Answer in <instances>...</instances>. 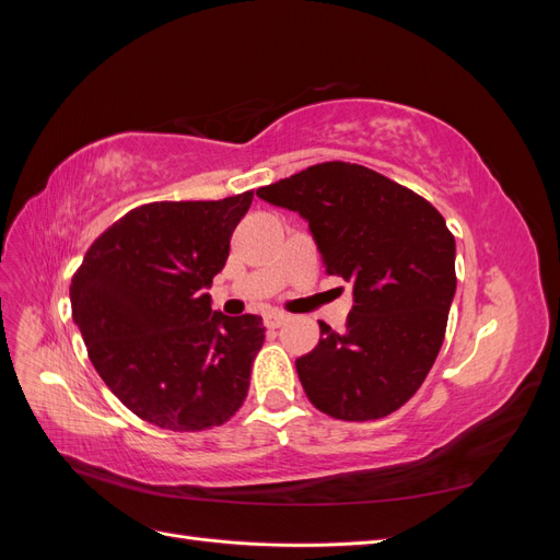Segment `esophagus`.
Masks as SVG:
<instances>
[{"label": "esophagus", "mask_w": 560, "mask_h": 560, "mask_svg": "<svg viewBox=\"0 0 560 560\" xmlns=\"http://www.w3.org/2000/svg\"><path fill=\"white\" fill-rule=\"evenodd\" d=\"M264 319H266V327L278 329V327H282L284 322H287V315H282V313H268Z\"/></svg>", "instance_id": "esophagus-1"}]
</instances>
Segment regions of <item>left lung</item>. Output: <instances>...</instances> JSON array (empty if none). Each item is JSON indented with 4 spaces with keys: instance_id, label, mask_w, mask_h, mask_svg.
<instances>
[{
    "instance_id": "8db88e82",
    "label": "left lung",
    "mask_w": 560,
    "mask_h": 560,
    "mask_svg": "<svg viewBox=\"0 0 560 560\" xmlns=\"http://www.w3.org/2000/svg\"><path fill=\"white\" fill-rule=\"evenodd\" d=\"M270 206L299 212L329 276L352 284L341 334L296 360L315 409L378 420L409 401L444 343L455 296V238L425 198L358 163L329 161L261 186Z\"/></svg>"
}]
</instances>
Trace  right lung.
Segmentation results:
<instances>
[{"label":"right lung","mask_w":560,"mask_h":560,"mask_svg":"<svg viewBox=\"0 0 560 560\" xmlns=\"http://www.w3.org/2000/svg\"><path fill=\"white\" fill-rule=\"evenodd\" d=\"M252 196L135 208L100 235L72 278V317L95 371L151 425L208 430L247 397L266 327L259 315L212 311L206 290Z\"/></svg>","instance_id":"obj_1"}]
</instances>
